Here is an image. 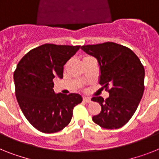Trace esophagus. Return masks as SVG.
Returning <instances> with one entry per match:
<instances>
[{
    "label": "esophagus",
    "instance_id": "34e87169",
    "mask_svg": "<svg viewBox=\"0 0 159 159\" xmlns=\"http://www.w3.org/2000/svg\"><path fill=\"white\" fill-rule=\"evenodd\" d=\"M83 99H84V101L85 102H91V98H88V97H84V98H83Z\"/></svg>",
    "mask_w": 159,
    "mask_h": 159
}]
</instances>
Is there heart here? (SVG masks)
<instances>
[{
    "label": "heart",
    "instance_id": "1",
    "mask_svg": "<svg viewBox=\"0 0 159 159\" xmlns=\"http://www.w3.org/2000/svg\"><path fill=\"white\" fill-rule=\"evenodd\" d=\"M90 58H93V57H91V56H85V57L83 58V61H86V60H89V59H90Z\"/></svg>",
    "mask_w": 159,
    "mask_h": 159
}]
</instances>
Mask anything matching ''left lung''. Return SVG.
I'll list each match as a JSON object with an SVG mask.
<instances>
[{
  "label": "left lung",
  "instance_id": "1",
  "mask_svg": "<svg viewBox=\"0 0 159 159\" xmlns=\"http://www.w3.org/2000/svg\"><path fill=\"white\" fill-rule=\"evenodd\" d=\"M86 53L98 59L100 66L99 84L108 91V98L93 97L102 111L93 121L106 129L125 125L136 112L144 93L145 69L130 48L114 42L81 46Z\"/></svg>",
  "mask_w": 159,
  "mask_h": 159
}]
</instances>
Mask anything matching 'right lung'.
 Listing matches in <instances>:
<instances>
[{
  "mask_svg": "<svg viewBox=\"0 0 159 159\" xmlns=\"http://www.w3.org/2000/svg\"><path fill=\"white\" fill-rule=\"evenodd\" d=\"M79 45L44 44L30 50L14 73L15 95L26 119L44 133H53L70 124L73 109L82 102L80 94H56L53 79L63 78V66Z\"/></svg>",
  "mask_w": 159,
  "mask_h": 159,
  "instance_id": "1",
  "label": "right lung"
}]
</instances>
